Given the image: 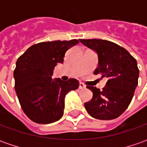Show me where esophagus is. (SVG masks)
Wrapping results in <instances>:
<instances>
[{
  "label": "esophagus",
  "mask_w": 147,
  "mask_h": 147,
  "mask_svg": "<svg viewBox=\"0 0 147 147\" xmlns=\"http://www.w3.org/2000/svg\"><path fill=\"white\" fill-rule=\"evenodd\" d=\"M86 88V85L83 84L82 82H80L79 83V89H85Z\"/></svg>",
  "instance_id": "esophagus-1"
}]
</instances>
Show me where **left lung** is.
I'll use <instances>...</instances> for the list:
<instances>
[{
  "label": "left lung",
  "mask_w": 147,
  "mask_h": 147,
  "mask_svg": "<svg viewBox=\"0 0 147 147\" xmlns=\"http://www.w3.org/2000/svg\"><path fill=\"white\" fill-rule=\"evenodd\" d=\"M84 46L98 56V67L94 74L108 78L102 91L92 86V98L84 104L88 113L95 119L110 120L126 110L138 83L137 60L126 49L115 43L101 39H79Z\"/></svg>",
  "instance_id": "left-lung-1"
}]
</instances>
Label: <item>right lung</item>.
Masks as SVG:
<instances>
[{
	"instance_id": "1",
	"label": "right lung",
	"mask_w": 147,
	"mask_h": 147,
	"mask_svg": "<svg viewBox=\"0 0 147 147\" xmlns=\"http://www.w3.org/2000/svg\"><path fill=\"white\" fill-rule=\"evenodd\" d=\"M79 42L53 41L35 44L17 59L14 89L22 110L32 121L47 124L64 115L66 94L78 88L77 79H52L55 67L64 62L65 52Z\"/></svg>"
}]
</instances>
